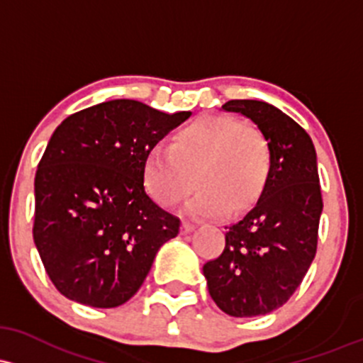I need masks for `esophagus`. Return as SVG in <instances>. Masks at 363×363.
<instances>
[{
  "instance_id": "obj_1",
  "label": "esophagus",
  "mask_w": 363,
  "mask_h": 363,
  "mask_svg": "<svg viewBox=\"0 0 363 363\" xmlns=\"http://www.w3.org/2000/svg\"><path fill=\"white\" fill-rule=\"evenodd\" d=\"M194 227H196V224H193V222H189V220H182L181 233H182V234H189V233H193Z\"/></svg>"
}]
</instances>
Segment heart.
<instances>
[{
	"label": "heart",
	"instance_id": "obj_1",
	"mask_svg": "<svg viewBox=\"0 0 363 363\" xmlns=\"http://www.w3.org/2000/svg\"><path fill=\"white\" fill-rule=\"evenodd\" d=\"M272 169L270 143L260 129L230 117H205L175 134L172 145H157L145 162V186L160 205H186L194 217H224L252 206L264 193Z\"/></svg>",
	"mask_w": 363,
	"mask_h": 363
}]
</instances>
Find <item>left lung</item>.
Wrapping results in <instances>:
<instances>
[{
  "instance_id": "8db88e82",
  "label": "left lung",
  "mask_w": 363,
  "mask_h": 363,
  "mask_svg": "<svg viewBox=\"0 0 363 363\" xmlns=\"http://www.w3.org/2000/svg\"><path fill=\"white\" fill-rule=\"evenodd\" d=\"M222 108L257 123L272 151L260 200L227 227L224 252L203 265L212 300L233 317H257L282 306L315 258L322 194L317 155L306 130L276 106L230 99Z\"/></svg>"
}]
</instances>
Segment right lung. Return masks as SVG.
Returning a JSON list of instances; mask_svg holds the SVG:
<instances>
[{"label": "right lung", "mask_w": 363, "mask_h": 363, "mask_svg": "<svg viewBox=\"0 0 363 363\" xmlns=\"http://www.w3.org/2000/svg\"><path fill=\"white\" fill-rule=\"evenodd\" d=\"M189 117L113 99L57 127L35 172L33 236L63 296L113 308L141 288L158 248L181 225L146 193L145 162Z\"/></svg>", "instance_id": "right-lung-1"}]
</instances>
